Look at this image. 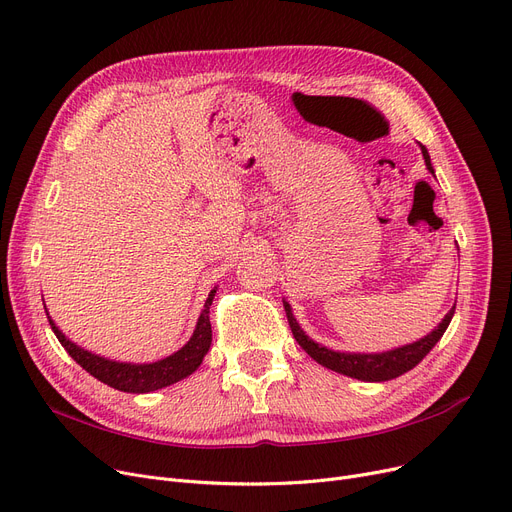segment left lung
I'll return each mask as SVG.
<instances>
[{"instance_id":"left-lung-1","label":"left lung","mask_w":512,"mask_h":512,"mask_svg":"<svg viewBox=\"0 0 512 512\" xmlns=\"http://www.w3.org/2000/svg\"><path fill=\"white\" fill-rule=\"evenodd\" d=\"M421 153H423L427 170L434 174L432 161H429V153L423 145H421ZM454 307L446 313V317L440 321L434 332H429L425 338H421L413 344L398 346V348H394V351H386V353H338V351H332V348H328V346H321L315 340H311L301 330L299 321L294 319L290 305L284 301L288 326L292 330L294 340L301 344L303 351L319 365H324L336 373L348 375V378L363 380V382H388V380L398 378V375H402V373L411 371L415 365H419L423 361V357L432 351V348L438 344V340L444 336L450 319L454 315Z\"/></svg>"}]
</instances>
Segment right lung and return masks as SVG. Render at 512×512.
<instances>
[{
	"mask_svg": "<svg viewBox=\"0 0 512 512\" xmlns=\"http://www.w3.org/2000/svg\"><path fill=\"white\" fill-rule=\"evenodd\" d=\"M215 297V288L209 292V297L205 301V307L199 315L197 328L180 351H176L174 355L155 361V363H120V361H110L105 357L93 355L85 348L76 346L72 340H68L62 330L53 324L49 317V326L53 330V334L58 336L60 344L66 348L68 355L83 367L85 371H89L93 378H97L99 382L112 386L120 392H132V394H145V392H153L159 388H166L170 384H176L180 380H184L186 375H191L193 371H197V367L203 363V357L207 355L209 346H211V324H209V307L213 303Z\"/></svg>",
	"mask_w": 512,
	"mask_h": 512,
	"instance_id": "obj_1",
	"label": "right lung"
}]
</instances>
